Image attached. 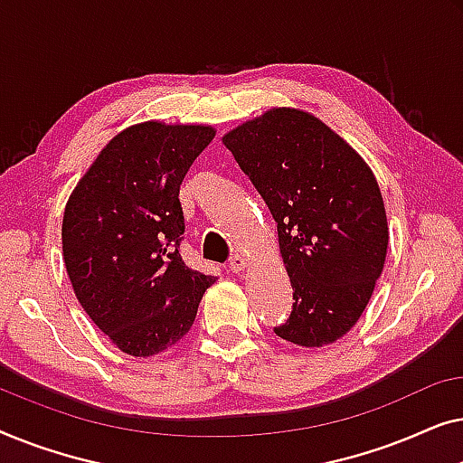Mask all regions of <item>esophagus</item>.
<instances>
[{
  "label": "esophagus",
  "instance_id": "obj_1",
  "mask_svg": "<svg viewBox=\"0 0 463 463\" xmlns=\"http://www.w3.org/2000/svg\"><path fill=\"white\" fill-rule=\"evenodd\" d=\"M246 268V259L242 255H233L230 259V269L233 271V274H242Z\"/></svg>",
  "mask_w": 463,
  "mask_h": 463
}]
</instances>
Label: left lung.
Segmentation results:
<instances>
[{
    "instance_id": "8db88e82",
    "label": "left lung",
    "mask_w": 463,
    "mask_h": 463,
    "mask_svg": "<svg viewBox=\"0 0 463 463\" xmlns=\"http://www.w3.org/2000/svg\"><path fill=\"white\" fill-rule=\"evenodd\" d=\"M268 204L293 284L278 337L333 344L356 325L382 276L388 219L363 157L306 111L271 109L223 137Z\"/></svg>"
}]
</instances>
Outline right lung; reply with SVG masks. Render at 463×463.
Wrapping results in <instances>:
<instances>
[{"label":"right lung","mask_w":463,"mask_h":463,"mask_svg":"<svg viewBox=\"0 0 463 463\" xmlns=\"http://www.w3.org/2000/svg\"><path fill=\"white\" fill-rule=\"evenodd\" d=\"M211 126L143 122L113 137L65 206L62 257L90 320L130 356H154L192 328L214 282L181 259L179 187Z\"/></svg>","instance_id":"right-lung-1"}]
</instances>
